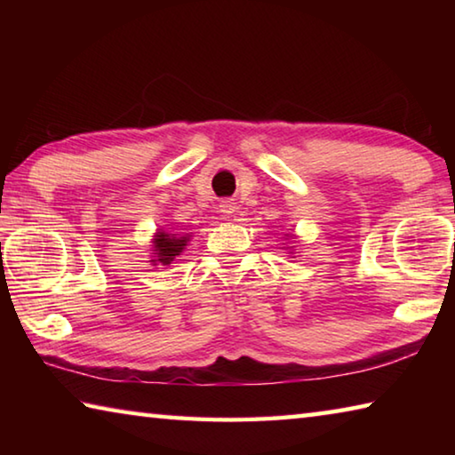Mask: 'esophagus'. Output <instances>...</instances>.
Listing matches in <instances>:
<instances>
[{
    "label": "esophagus",
    "instance_id": "esophagus-1",
    "mask_svg": "<svg viewBox=\"0 0 455 455\" xmlns=\"http://www.w3.org/2000/svg\"><path fill=\"white\" fill-rule=\"evenodd\" d=\"M219 209H220L222 214H227V217H228V214L235 212V203H233V200H220Z\"/></svg>",
    "mask_w": 455,
    "mask_h": 455
}]
</instances>
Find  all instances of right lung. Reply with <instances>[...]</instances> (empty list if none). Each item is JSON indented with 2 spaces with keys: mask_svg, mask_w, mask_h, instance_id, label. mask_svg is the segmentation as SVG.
Returning <instances> with one entry per match:
<instances>
[{
  "mask_svg": "<svg viewBox=\"0 0 455 455\" xmlns=\"http://www.w3.org/2000/svg\"><path fill=\"white\" fill-rule=\"evenodd\" d=\"M188 241H190V235H171V233H166V230H158V233L152 238V243H154L152 255L156 259H152L150 263L171 265L172 260L184 251V246H187Z\"/></svg>",
  "mask_w": 455,
  "mask_h": 455,
  "instance_id": "1",
  "label": "right lung"
}]
</instances>
